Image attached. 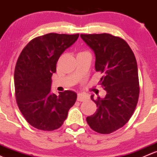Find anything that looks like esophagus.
I'll list each match as a JSON object with an SVG mask.
<instances>
[{
	"label": "esophagus",
	"instance_id": "obj_1",
	"mask_svg": "<svg viewBox=\"0 0 157 157\" xmlns=\"http://www.w3.org/2000/svg\"><path fill=\"white\" fill-rule=\"evenodd\" d=\"M88 99V96H86L85 94H78V96H77V101H78L82 102V101H85Z\"/></svg>",
	"mask_w": 157,
	"mask_h": 157
}]
</instances>
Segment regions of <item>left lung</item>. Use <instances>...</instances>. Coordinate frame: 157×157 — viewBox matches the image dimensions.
Instances as JSON below:
<instances>
[{
	"label": "left lung",
	"instance_id": "1",
	"mask_svg": "<svg viewBox=\"0 0 157 157\" xmlns=\"http://www.w3.org/2000/svg\"><path fill=\"white\" fill-rule=\"evenodd\" d=\"M80 36L94 52L95 69L103 74L99 85L106 91L103 99L90 97L98 109L86 121L94 132L110 134L123 127L136 108L140 93L136 58L120 37L108 33Z\"/></svg>",
	"mask_w": 157,
	"mask_h": 157
}]
</instances>
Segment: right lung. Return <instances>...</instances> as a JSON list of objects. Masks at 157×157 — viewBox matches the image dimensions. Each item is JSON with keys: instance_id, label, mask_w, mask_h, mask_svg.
<instances>
[{"instance_id": "obj_1", "label": "right lung", "mask_w": 157, "mask_h": 157, "mask_svg": "<svg viewBox=\"0 0 157 157\" xmlns=\"http://www.w3.org/2000/svg\"><path fill=\"white\" fill-rule=\"evenodd\" d=\"M78 36L46 34L33 38L19 54L14 71L16 100L25 120L35 128H59L76 101L74 91L64 90L56 96L51 86L59 56Z\"/></svg>"}]
</instances>
